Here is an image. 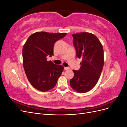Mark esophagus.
<instances>
[{
  "label": "esophagus",
  "instance_id": "obj_1",
  "mask_svg": "<svg viewBox=\"0 0 127 127\" xmlns=\"http://www.w3.org/2000/svg\"><path fill=\"white\" fill-rule=\"evenodd\" d=\"M64 69L66 70H69L70 68L69 67H64Z\"/></svg>",
  "mask_w": 127,
  "mask_h": 127
}]
</instances>
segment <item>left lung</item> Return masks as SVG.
I'll return each mask as SVG.
<instances>
[{"label":"left lung","instance_id":"8db88e82","mask_svg":"<svg viewBox=\"0 0 127 127\" xmlns=\"http://www.w3.org/2000/svg\"><path fill=\"white\" fill-rule=\"evenodd\" d=\"M76 56L82 59L78 70H73L74 76L70 80L73 90L84 93L92 90L97 83L104 65L103 46L98 38L88 32L72 35Z\"/></svg>","mask_w":127,"mask_h":127}]
</instances>
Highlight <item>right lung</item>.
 <instances>
[{"mask_svg":"<svg viewBox=\"0 0 127 127\" xmlns=\"http://www.w3.org/2000/svg\"><path fill=\"white\" fill-rule=\"evenodd\" d=\"M66 33L37 32L31 35L23 48V64L26 75L36 90L47 92L56 86L64 67L48 61L53 55L55 42L66 35Z\"/></svg>","mask_w":127,"mask_h":127,"instance_id":"1","label":"right lung"}]
</instances>
